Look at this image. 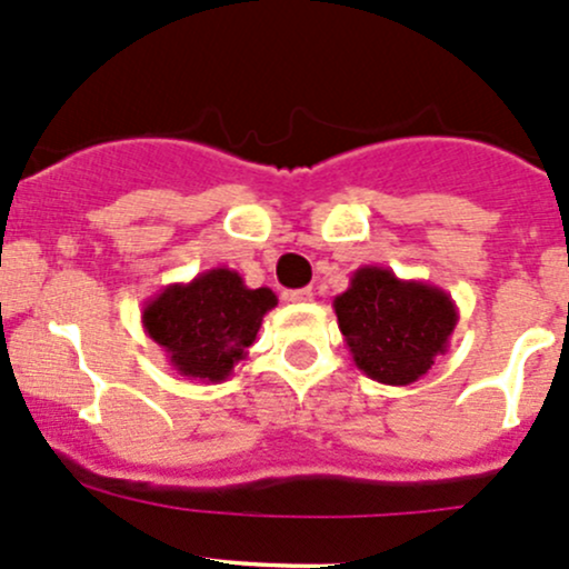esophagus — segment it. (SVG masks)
<instances>
[{
    "label": "esophagus",
    "instance_id": "obj_1",
    "mask_svg": "<svg viewBox=\"0 0 569 569\" xmlns=\"http://www.w3.org/2000/svg\"><path fill=\"white\" fill-rule=\"evenodd\" d=\"M286 300L289 302H310L313 300V289H295L286 295Z\"/></svg>",
    "mask_w": 569,
    "mask_h": 569
}]
</instances>
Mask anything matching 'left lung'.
Returning <instances> with one entry per match:
<instances>
[{"label":"left lung","instance_id":"obj_1","mask_svg":"<svg viewBox=\"0 0 569 569\" xmlns=\"http://www.w3.org/2000/svg\"><path fill=\"white\" fill-rule=\"evenodd\" d=\"M351 360L368 379L415 385L450 349L458 325L452 297L426 280H400L392 269L365 264L332 300Z\"/></svg>","mask_w":569,"mask_h":569}]
</instances>
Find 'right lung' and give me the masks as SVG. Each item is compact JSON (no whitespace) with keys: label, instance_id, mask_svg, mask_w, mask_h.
Returning a JSON list of instances; mask_svg holds the SVG:
<instances>
[{"label":"right lung","instance_id":"add662e5","mask_svg":"<svg viewBox=\"0 0 569 569\" xmlns=\"http://www.w3.org/2000/svg\"><path fill=\"white\" fill-rule=\"evenodd\" d=\"M274 305L272 289H250L237 269L212 267L147 300L141 325L179 376L220 385L248 357Z\"/></svg>","mask_w":569,"mask_h":569}]
</instances>
